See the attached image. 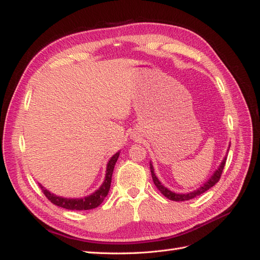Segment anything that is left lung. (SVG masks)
<instances>
[{
  "label": "left lung",
  "instance_id": "left-lung-1",
  "mask_svg": "<svg viewBox=\"0 0 260 260\" xmlns=\"http://www.w3.org/2000/svg\"><path fill=\"white\" fill-rule=\"evenodd\" d=\"M230 148V147H229ZM229 148H228L226 151V154L225 156L223 157V159L221 161V164L219 165V167L216 169V171L212 174V176L206 181L205 183H204L203 185H201L199 188H196V190L192 191V192H188V193H176V192H172L170 191L168 187L165 186L159 179L156 177L155 175V171H154V167H153V164L152 161H149V168H151V174H152V178H153V181H154V184L156 185V187L158 188V190L160 191V193L165 196V198H167L171 201H176V202H182V201H188V200H192L194 198H196V196H199L201 194H203L204 192L208 191L210 187L214 186L218 181L220 179V177H221V174H222V170L224 168V165H225V161H226V155H228V152H229Z\"/></svg>",
  "mask_w": 260,
  "mask_h": 260
}]
</instances>
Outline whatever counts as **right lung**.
<instances>
[{"label":"right lung","mask_w":260,"mask_h":260,"mask_svg":"<svg viewBox=\"0 0 260 260\" xmlns=\"http://www.w3.org/2000/svg\"><path fill=\"white\" fill-rule=\"evenodd\" d=\"M119 154H120V152L118 151L107 161L105 178H104L103 183L100 185L98 190H95L89 195L83 196V198H75V199L62 198V196H58L56 194L50 192L48 188H45L41 183H39V184H40L44 195L54 204V205L66 208L69 210H89V209L96 208L98 206L101 205L102 203H103V201L105 200V198L108 194L109 187H111V183H112V176H113L114 167H115L118 157H119Z\"/></svg>","instance_id":"obj_1"}]
</instances>
